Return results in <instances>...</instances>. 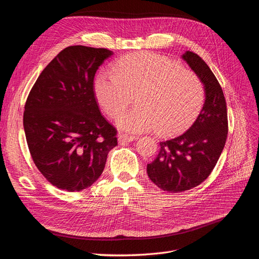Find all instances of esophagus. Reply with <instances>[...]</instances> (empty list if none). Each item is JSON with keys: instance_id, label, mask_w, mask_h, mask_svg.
<instances>
[{"instance_id": "1", "label": "esophagus", "mask_w": 259, "mask_h": 259, "mask_svg": "<svg viewBox=\"0 0 259 259\" xmlns=\"http://www.w3.org/2000/svg\"><path fill=\"white\" fill-rule=\"evenodd\" d=\"M135 139H136V137H134V136H127V135H123V134H121V135H119V137H118V142H119V144H125V143L134 141Z\"/></svg>"}]
</instances>
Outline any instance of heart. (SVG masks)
Returning <instances> with one entry per match:
<instances>
[{
    "label": "heart",
    "instance_id": "1",
    "mask_svg": "<svg viewBox=\"0 0 259 259\" xmlns=\"http://www.w3.org/2000/svg\"><path fill=\"white\" fill-rule=\"evenodd\" d=\"M99 104L111 118L118 117L136 94L137 105L117 120L128 133L156 128L171 136L188 128L204 104V87L193 72L154 53H136L121 58L112 71H103L95 81Z\"/></svg>",
    "mask_w": 259,
    "mask_h": 259
}]
</instances>
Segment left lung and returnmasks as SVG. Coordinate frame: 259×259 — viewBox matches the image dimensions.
I'll return each mask as SVG.
<instances>
[{
  "instance_id": "1",
  "label": "left lung",
  "mask_w": 259,
  "mask_h": 259,
  "mask_svg": "<svg viewBox=\"0 0 259 259\" xmlns=\"http://www.w3.org/2000/svg\"><path fill=\"white\" fill-rule=\"evenodd\" d=\"M182 58L201 79L205 102L189 130L161 141L157 157L147 165L150 180L168 192L192 189L207 179L227 137L226 102L218 79L198 54L187 51Z\"/></svg>"
}]
</instances>
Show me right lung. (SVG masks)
<instances>
[{
    "label": "right lung",
    "instance_id": "obj_1",
    "mask_svg": "<svg viewBox=\"0 0 259 259\" xmlns=\"http://www.w3.org/2000/svg\"><path fill=\"white\" fill-rule=\"evenodd\" d=\"M113 54L107 49L71 46L41 72L25 103L23 126L38 170L55 187L80 191L96 183L117 131L97 104L94 78Z\"/></svg>",
    "mask_w": 259,
    "mask_h": 259
}]
</instances>
